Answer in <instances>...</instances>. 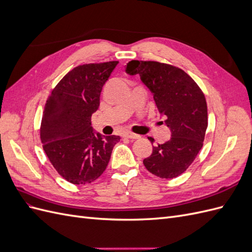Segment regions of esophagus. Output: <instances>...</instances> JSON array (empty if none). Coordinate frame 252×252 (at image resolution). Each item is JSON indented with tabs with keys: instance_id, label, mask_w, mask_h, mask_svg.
<instances>
[{
	"instance_id": "1",
	"label": "esophagus",
	"mask_w": 252,
	"mask_h": 252,
	"mask_svg": "<svg viewBox=\"0 0 252 252\" xmlns=\"http://www.w3.org/2000/svg\"><path fill=\"white\" fill-rule=\"evenodd\" d=\"M124 136H126V138H128V139H132V140L140 139L139 134H135V133H132V132H125Z\"/></svg>"
}]
</instances>
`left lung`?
<instances>
[{
	"label": "left lung",
	"instance_id": "8db88e82",
	"mask_svg": "<svg viewBox=\"0 0 252 252\" xmlns=\"http://www.w3.org/2000/svg\"><path fill=\"white\" fill-rule=\"evenodd\" d=\"M125 71L140 75L171 131L170 140L152 147L143 164L156 177L177 178L191 165L203 146L208 126L205 95L184 70L172 65L133 60Z\"/></svg>",
	"mask_w": 252,
	"mask_h": 252
}]
</instances>
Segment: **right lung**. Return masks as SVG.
Returning a JSON list of instances; mask_svg holds the SVG:
<instances>
[{
    "label": "right lung",
    "mask_w": 252,
    "mask_h": 252,
    "mask_svg": "<svg viewBox=\"0 0 252 252\" xmlns=\"http://www.w3.org/2000/svg\"><path fill=\"white\" fill-rule=\"evenodd\" d=\"M118 64L112 61L73 68L45 105L40 130L43 149L61 177L72 184H89L102 175L121 139L95 132L91 126L102 88Z\"/></svg>",
    "instance_id": "obj_1"
}]
</instances>
